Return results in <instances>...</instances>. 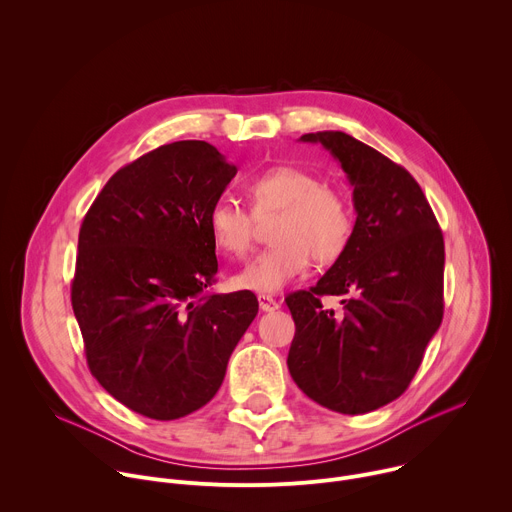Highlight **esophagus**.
Wrapping results in <instances>:
<instances>
[{
    "instance_id": "34e87169",
    "label": "esophagus",
    "mask_w": 512,
    "mask_h": 512,
    "mask_svg": "<svg viewBox=\"0 0 512 512\" xmlns=\"http://www.w3.org/2000/svg\"><path fill=\"white\" fill-rule=\"evenodd\" d=\"M257 302H259L261 312H275V310H279V302H277L275 298H271V296L259 294V296H257Z\"/></svg>"
}]
</instances>
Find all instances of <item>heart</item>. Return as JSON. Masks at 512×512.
Segmentation results:
<instances>
[{
  "mask_svg": "<svg viewBox=\"0 0 512 512\" xmlns=\"http://www.w3.org/2000/svg\"><path fill=\"white\" fill-rule=\"evenodd\" d=\"M251 212L231 198H218L208 214L206 229L218 251L245 257L255 239V218L267 221L279 214L273 225V247L261 251L231 283L255 294H275L298 279L312 265L340 259L350 243L354 216L346 194L298 166H271L245 184Z\"/></svg>",
  "mask_w": 512,
  "mask_h": 512,
  "instance_id": "b5f03b06",
  "label": "heart"
}]
</instances>
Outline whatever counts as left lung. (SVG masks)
<instances>
[{
	"instance_id": "1",
	"label": "left lung",
	"mask_w": 512,
	"mask_h": 512,
	"mask_svg": "<svg viewBox=\"0 0 512 512\" xmlns=\"http://www.w3.org/2000/svg\"><path fill=\"white\" fill-rule=\"evenodd\" d=\"M340 162L356 223L340 259L285 304L296 322L287 369L326 409L358 415L405 393L444 318V235L415 178L342 131L306 133ZM340 295L336 315L321 304Z\"/></svg>"
}]
</instances>
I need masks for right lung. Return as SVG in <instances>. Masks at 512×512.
<instances>
[{
	"instance_id": "obj_1",
	"label": "right lung",
	"mask_w": 512,
	"mask_h": 512,
	"mask_svg": "<svg viewBox=\"0 0 512 512\" xmlns=\"http://www.w3.org/2000/svg\"><path fill=\"white\" fill-rule=\"evenodd\" d=\"M237 168L206 141H174L111 176L79 233L70 285L89 369L131 411L170 421L221 389L257 316L251 291L208 294L206 214Z\"/></svg>"
}]
</instances>
